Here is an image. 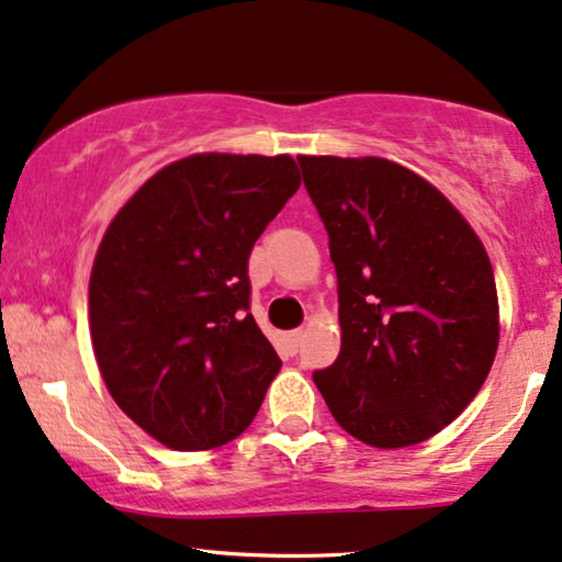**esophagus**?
<instances>
[{
    "instance_id": "1",
    "label": "esophagus",
    "mask_w": 562,
    "mask_h": 562,
    "mask_svg": "<svg viewBox=\"0 0 562 562\" xmlns=\"http://www.w3.org/2000/svg\"><path fill=\"white\" fill-rule=\"evenodd\" d=\"M302 336H304L302 330H289V334L283 336V344H286V349L292 351V355H294L296 349H300V344H302Z\"/></svg>"
}]
</instances>
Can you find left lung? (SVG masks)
<instances>
[{"instance_id":"1","label":"left lung","mask_w":562,"mask_h":562,"mask_svg":"<svg viewBox=\"0 0 562 562\" xmlns=\"http://www.w3.org/2000/svg\"><path fill=\"white\" fill-rule=\"evenodd\" d=\"M328 232L341 351L313 380L372 448L438 435L480 393L501 341L493 262L425 177L378 156H300Z\"/></svg>"}]
</instances>
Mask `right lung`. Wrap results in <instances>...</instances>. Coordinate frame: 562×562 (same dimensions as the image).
Listing matches in <instances>:
<instances>
[{
  "instance_id": "add662e5",
  "label": "right lung",
  "mask_w": 562,
  "mask_h": 562,
  "mask_svg": "<svg viewBox=\"0 0 562 562\" xmlns=\"http://www.w3.org/2000/svg\"><path fill=\"white\" fill-rule=\"evenodd\" d=\"M300 184L286 154H195L156 171L103 232L88 283L95 362L166 448L234 440L279 375L247 313V258Z\"/></svg>"
}]
</instances>
